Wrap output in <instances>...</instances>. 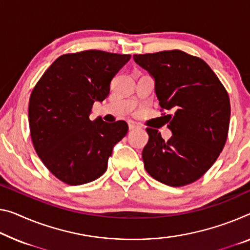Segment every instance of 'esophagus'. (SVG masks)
I'll return each mask as SVG.
<instances>
[{
    "instance_id": "1",
    "label": "esophagus",
    "mask_w": 250,
    "mask_h": 250,
    "mask_svg": "<svg viewBox=\"0 0 250 250\" xmlns=\"http://www.w3.org/2000/svg\"><path fill=\"white\" fill-rule=\"evenodd\" d=\"M138 127V124L137 123H135V122H133V121H128V128L132 130V129H135V128H137Z\"/></svg>"
}]
</instances>
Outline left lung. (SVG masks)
<instances>
[{
    "mask_svg": "<svg viewBox=\"0 0 250 250\" xmlns=\"http://www.w3.org/2000/svg\"><path fill=\"white\" fill-rule=\"evenodd\" d=\"M134 61L154 79L160 106L172 136L165 142L157 129L146 128L142 153L144 167L157 181L181 187L197 181L216 162L227 140L229 96L200 58L180 50L134 55Z\"/></svg>",
    "mask_w": 250,
    "mask_h": 250,
    "instance_id": "left-lung-1",
    "label": "left lung"
}]
</instances>
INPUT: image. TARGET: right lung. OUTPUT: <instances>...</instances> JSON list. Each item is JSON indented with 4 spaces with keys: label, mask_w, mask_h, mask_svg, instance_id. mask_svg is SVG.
I'll return each instance as SVG.
<instances>
[{
    "label": "right lung",
    "mask_w": 250,
    "mask_h": 250,
    "mask_svg": "<svg viewBox=\"0 0 250 250\" xmlns=\"http://www.w3.org/2000/svg\"><path fill=\"white\" fill-rule=\"evenodd\" d=\"M130 59L99 50L60 56L41 77L29 102L30 132L37 154L61 181L79 186L107 170L113 148L126 135L124 121L89 120L95 102Z\"/></svg>",
    "instance_id": "add662e5"
}]
</instances>
